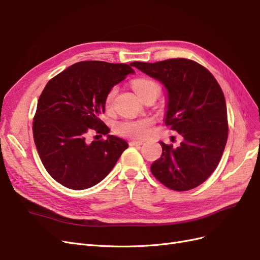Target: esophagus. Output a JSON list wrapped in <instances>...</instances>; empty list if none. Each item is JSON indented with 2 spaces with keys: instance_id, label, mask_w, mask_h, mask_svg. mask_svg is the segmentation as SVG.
I'll list each match as a JSON object with an SVG mask.
<instances>
[{
  "instance_id": "1",
  "label": "esophagus",
  "mask_w": 260,
  "mask_h": 260,
  "mask_svg": "<svg viewBox=\"0 0 260 260\" xmlns=\"http://www.w3.org/2000/svg\"><path fill=\"white\" fill-rule=\"evenodd\" d=\"M129 144L131 146H137V145H142L143 144V141H137V140H131Z\"/></svg>"
}]
</instances>
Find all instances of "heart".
Segmentation results:
<instances>
[{"instance_id":"heart-1","label":"heart","mask_w":260,"mask_h":260,"mask_svg":"<svg viewBox=\"0 0 260 260\" xmlns=\"http://www.w3.org/2000/svg\"><path fill=\"white\" fill-rule=\"evenodd\" d=\"M151 86H157V88H158V85H157L154 81L148 80V79H137L132 82V88L136 91L138 95H140L141 93H143L146 89L151 88ZM116 93H117V88H113L107 94V98H106L107 107L112 105V102L116 95ZM151 124L152 122L147 119L136 120V121H122L116 125V132L118 135L123 136V137L142 140L149 135V131H151Z\"/></svg>"}]
</instances>
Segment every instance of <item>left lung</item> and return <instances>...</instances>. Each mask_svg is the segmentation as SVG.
<instances>
[{
  "instance_id": "left-lung-1",
  "label": "left lung",
  "mask_w": 260,
  "mask_h": 260,
  "mask_svg": "<svg viewBox=\"0 0 260 260\" xmlns=\"http://www.w3.org/2000/svg\"><path fill=\"white\" fill-rule=\"evenodd\" d=\"M132 66L164 85V120L182 137L178 147L160 141L162 153L152 164V174L175 191L199 186L217 168L226 144L228 117L221 88L205 67L191 59L133 61Z\"/></svg>"
}]
</instances>
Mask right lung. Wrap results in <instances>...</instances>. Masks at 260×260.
I'll return each instance as SVG.
<instances>
[{"mask_svg": "<svg viewBox=\"0 0 260 260\" xmlns=\"http://www.w3.org/2000/svg\"><path fill=\"white\" fill-rule=\"evenodd\" d=\"M132 64L79 61L51 79L39 98L34 139L43 166L58 183L85 190L101 182L128 147L101 120L107 94L130 74ZM106 140L87 141L92 130Z\"/></svg>", "mask_w": 260, "mask_h": 260, "instance_id": "right-lung-1", "label": "right lung"}]
</instances>
